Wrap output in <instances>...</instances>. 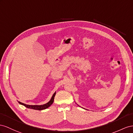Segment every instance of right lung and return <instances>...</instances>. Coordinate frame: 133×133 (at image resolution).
Instances as JSON below:
<instances>
[{"label": "right lung", "mask_w": 133, "mask_h": 133, "mask_svg": "<svg viewBox=\"0 0 133 133\" xmlns=\"http://www.w3.org/2000/svg\"><path fill=\"white\" fill-rule=\"evenodd\" d=\"M55 95H56V92H55L54 94L53 95V96H52L51 99L50 101L47 102V104L42 105H26V104H24L23 103H22V102H21L19 101L18 102L20 104L24 106L25 107L27 108L37 110H44V109L48 108V107H50V106L53 104V102H54V98H55Z\"/></svg>", "instance_id": "obj_1"}]
</instances>
